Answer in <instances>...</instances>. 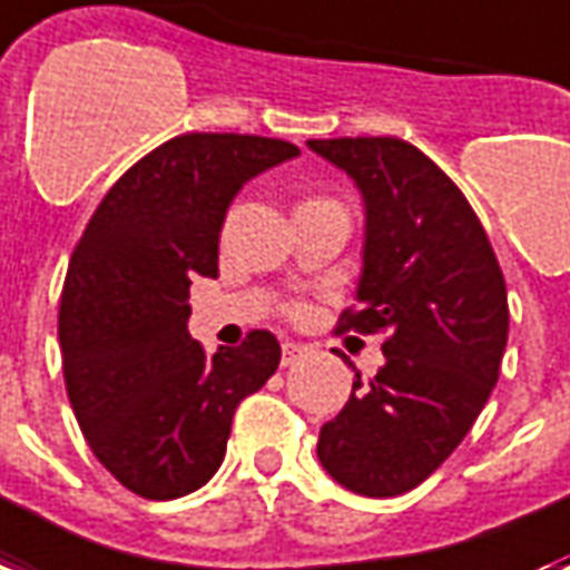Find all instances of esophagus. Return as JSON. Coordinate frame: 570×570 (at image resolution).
I'll list each match as a JSON object with an SVG mask.
<instances>
[{"label":"esophagus","instance_id":"obj_1","mask_svg":"<svg viewBox=\"0 0 570 570\" xmlns=\"http://www.w3.org/2000/svg\"><path fill=\"white\" fill-rule=\"evenodd\" d=\"M302 355H304V346H298V343H284V358H281V364L289 367V364L298 362Z\"/></svg>","mask_w":570,"mask_h":570}]
</instances>
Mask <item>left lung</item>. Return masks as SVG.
Returning a JSON list of instances; mask_svg holds the SVG:
<instances>
[{"label":"left lung","instance_id":"left-lung-1","mask_svg":"<svg viewBox=\"0 0 570 570\" xmlns=\"http://www.w3.org/2000/svg\"><path fill=\"white\" fill-rule=\"evenodd\" d=\"M364 203L362 277L337 332H385V364L323 424L316 458L353 493L419 488L458 449L499 380L505 277L466 197L397 137L307 140Z\"/></svg>","mask_w":570,"mask_h":570}]
</instances>
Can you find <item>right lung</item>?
<instances>
[{
    "mask_svg": "<svg viewBox=\"0 0 570 570\" xmlns=\"http://www.w3.org/2000/svg\"><path fill=\"white\" fill-rule=\"evenodd\" d=\"M298 146L254 134H181L121 176L71 256L59 307L68 401L95 458L142 499L215 475L236 406L281 364L272 332L203 353L190 281L217 277L229 203Z\"/></svg>",
    "mask_w": 570,
    "mask_h": 570,
    "instance_id": "add662e5",
    "label": "right lung"
}]
</instances>
